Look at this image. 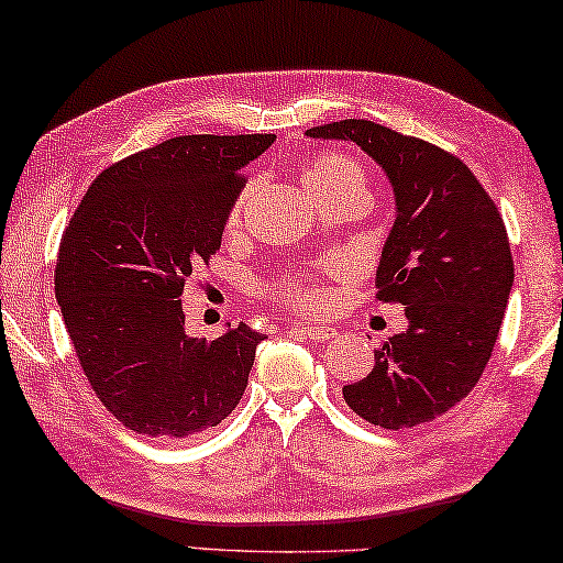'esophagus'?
Returning <instances> with one entry per match:
<instances>
[{
    "instance_id": "obj_1",
    "label": "esophagus",
    "mask_w": 563,
    "mask_h": 563,
    "mask_svg": "<svg viewBox=\"0 0 563 563\" xmlns=\"http://www.w3.org/2000/svg\"><path fill=\"white\" fill-rule=\"evenodd\" d=\"M291 331L297 333V336H303V339H309L313 343H323V341H329V339L336 336V329H331V327H311V323H294Z\"/></svg>"
}]
</instances>
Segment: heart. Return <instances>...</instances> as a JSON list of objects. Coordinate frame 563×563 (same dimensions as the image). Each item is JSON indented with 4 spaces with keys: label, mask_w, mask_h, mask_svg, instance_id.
Segmentation results:
<instances>
[{
    "label": "heart",
    "mask_w": 563,
    "mask_h": 563,
    "mask_svg": "<svg viewBox=\"0 0 563 563\" xmlns=\"http://www.w3.org/2000/svg\"><path fill=\"white\" fill-rule=\"evenodd\" d=\"M301 183L313 200L339 190L366 192V173H363L361 163L356 157L339 151H327V153L313 155L311 161L301 167ZM254 192H256V180H250L242 187L240 195L234 197L230 217H227V232L230 234L242 230L244 212L246 207H250ZM274 294L284 303H289V307H297V309H319L329 299L327 289H323L321 284L307 279V276H297V279L274 284Z\"/></svg>",
    "instance_id": "heart-1"
}]
</instances>
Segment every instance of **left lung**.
I'll list each match as a JSON object with an SVG mask.
<instances>
[{
  "label": "left lung",
  "mask_w": 563,
  "mask_h": 563,
  "mask_svg": "<svg viewBox=\"0 0 563 563\" xmlns=\"http://www.w3.org/2000/svg\"><path fill=\"white\" fill-rule=\"evenodd\" d=\"M351 141L386 173L396 222L383 244L376 297L406 307L408 329L383 341L343 400L386 430L435 420L477 386L515 284L505 222L460 157L420 137L349 118L307 131Z\"/></svg>",
  "instance_id": "obj_1"
}]
</instances>
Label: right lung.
Wrapping results in <instances>:
<instances>
[{"mask_svg": "<svg viewBox=\"0 0 563 563\" xmlns=\"http://www.w3.org/2000/svg\"><path fill=\"white\" fill-rule=\"evenodd\" d=\"M276 141L180 135L96 177L62 236L56 299L98 400L147 438L200 435L230 416L266 339L246 323L185 333L183 291L220 250L242 167Z\"/></svg>", "mask_w": 563, "mask_h": 563, "instance_id": "obj_1", "label": "right lung"}]
</instances>
